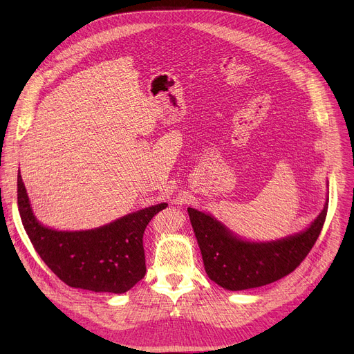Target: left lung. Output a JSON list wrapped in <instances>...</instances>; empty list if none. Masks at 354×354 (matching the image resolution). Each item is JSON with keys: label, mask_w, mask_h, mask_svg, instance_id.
I'll list each match as a JSON object with an SVG mask.
<instances>
[{"label": "left lung", "mask_w": 354, "mask_h": 354, "mask_svg": "<svg viewBox=\"0 0 354 354\" xmlns=\"http://www.w3.org/2000/svg\"><path fill=\"white\" fill-rule=\"evenodd\" d=\"M209 277L238 291L270 284L294 272L315 245L328 213L324 210L304 232L268 243L245 242L212 216L187 209Z\"/></svg>", "instance_id": "8db88e82"}]
</instances>
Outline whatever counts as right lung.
Listing matches in <instances>:
<instances>
[{"instance_id":"1","label":"right lung","mask_w":354,"mask_h":354,"mask_svg":"<svg viewBox=\"0 0 354 354\" xmlns=\"http://www.w3.org/2000/svg\"><path fill=\"white\" fill-rule=\"evenodd\" d=\"M167 206L148 207L91 231H55L35 218L18 172V209L25 231L48 269L75 288L122 294L138 283L147 269L144 231Z\"/></svg>"}]
</instances>
